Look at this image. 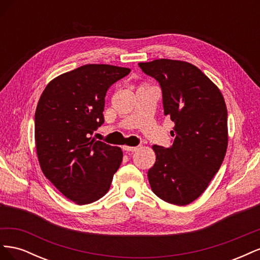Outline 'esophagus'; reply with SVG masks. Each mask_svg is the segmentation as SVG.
Instances as JSON below:
<instances>
[{
	"label": "esophagus",
	"mask_w": 260,
	"mask_h": 260,
	"mask_svg": "<svg viewBox=\"0 0 260 260\" xmlns=\"http://www.w3.org/2000/svg\"><path fill=\"white\" fill-rule=\"evenodd\" d=\"M122 148L125 152H136V151H138L139 147L138 146H123Z\"/></svg>",
	"instance_id": "1"
}]
</instances>
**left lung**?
Returning <instances> with one entry per match:
<instances>
[{
    "label": "left lung",
    "mask_w": 260,
    "mask_h": 260,
    "mask_svg": "<svg viewBox=\"0 0 260 260\" xmlns=\"http://www.w3.org/2000/svg\"><path fill=\"white\" fill-rule=\"evenodd\" d=\"M159 83L164 113L175 122L170 147L153 145L154 166L147 177L162 201L184 206L206 190L223 161L228 146V112L221 92L186 61L140 62Z\"/></svg>",
    "instance_id": "1"
}]
</instances>
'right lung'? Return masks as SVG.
I'll list each match as a JSON object with an SVG mask.
<instances>
[{
  "mask_svg": "<svg viewBox=\"0 0 260 260\" xmlns=\"http://www.w3.org/2000/svg\"><path fill=\"white\" fill-rule=\"evenodd\" d=\"M130 69L84 65L52 80L39 100L35 138L44 176L78 205L100 200L122 161L120 147L90 136L104 123L109 86Z\"/></svg>",
  "mask_w": 260,
  "mask_h": 260,
  "instance_id": "obj_1",
  "label": "right lung"
}]
</instances>
